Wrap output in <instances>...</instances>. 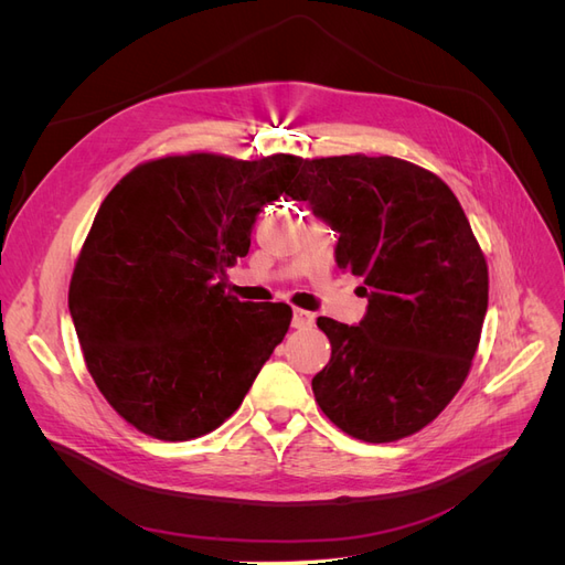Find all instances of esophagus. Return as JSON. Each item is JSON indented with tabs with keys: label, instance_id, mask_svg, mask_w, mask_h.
Wrapping results in <instances>:
<instances>
[{
	"label": "esophagus",
	"instance_id": "34e87169",
	"mask_svg": "<svg viewBox=\"0 0 565 565\" xmlns=\"http://www.w3.org/2000/svg\"><path fill=\"white\" fill-rule=\"evenodd\" d=\"M313 322H316L313 313L303 311V309H295V313H292V328L295 330H309V328H313Z\"/></svg>",
	"mask_w": 565,
	"mask_h": 565
}]
</instances>
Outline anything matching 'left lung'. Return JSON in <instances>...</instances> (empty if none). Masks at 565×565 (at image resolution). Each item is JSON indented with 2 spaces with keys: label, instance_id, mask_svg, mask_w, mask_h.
<instances>
[{
  "label": "left lung",
  "instance_id": "1",
  "mask_svg": "<svg viewBox=\"0 0 565 565\" xmlns=\"http://www.w3.org/2000/svg\"><path fill=\"white\" fill-rule=\"evenodd\" d=\"M292 200L339 233L337 266L363 278L358 324L318 318L332 355L313 377L320 409L365 443L413 436L465 384L488 311V264L436 174L398 158L303 162Z\"/></svg>",
  "mask_w": 565,
  "mask_h": 565
}]
</instances>
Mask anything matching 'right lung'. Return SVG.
Here are the masks:
<instances>
[{"label": "right lung", "instance_id": "right-lung-1", "mask_svg": "<svg viewBox=\"0 0 565 565\" xmlns=\"http://www.w3.org/2000/svg\"><path fill=\"white\" fill-rule=\"evenodd\" d=\"M301 164L285 152L167 156L134 167L100 202L67 309L98 391L139 431H214L287 334L292 309L226 295V268Z\"/></svg>", "mask_w": 565, "mask_h": 565}]
</instances>
